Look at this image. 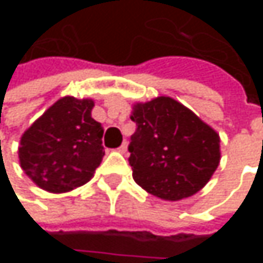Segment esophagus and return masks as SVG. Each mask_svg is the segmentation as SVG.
Masks as SVG:
<instances>
[{"mask_svg": "<svg viewBox=\"0 0 263 263\" xmlns=\"http://www.w3.org/2000/svg\"><path fill=\"white\" fill-rule=\"evenodd\" d=\"M117 151H119L120 154H126V152H128V143H126V141H123V144H122Z\"/></svg>", "mask_w": 263, "mask_h": 263, "instance_id": "obj_1", "label": "esophagus"}]
</instances>
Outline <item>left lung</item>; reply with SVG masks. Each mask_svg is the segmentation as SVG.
<instances>
[{"label": "left lung", "mask_w": 263, "mask_h": 263, "mask_svg": "<svg viewBox=\"0 0 263 263\" xmlns=\"http://www.w3.org/2000/svg\"><path fill=\"white\" fill-rule=\"evenodd\" d=\"M132 178L151 195L180 201L199 192L216 171L219 135L171 97L134 105Z\"/></svg>", "instance_id": "left-lung-1"}]
</instances>
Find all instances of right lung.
Listing matches in <instances>:
<instances>
[{
  "instance_id": "right-lung-1",
  "label": "right lung",
  "mask_w": 263,
  "mask_h": 263,
  "mask_svg": "<svg viewBox=\"0 0 263 263\" xmlns=\"http://www.w3.org/2000/svg\"><path fill=\"white\" fill-rule=\"evenodd\" d=\"M92 106L91 99L62 97L23 134L20 163L36 185L64 193L92 178L105 155Z\"/></svg>"
}]
</instances>
